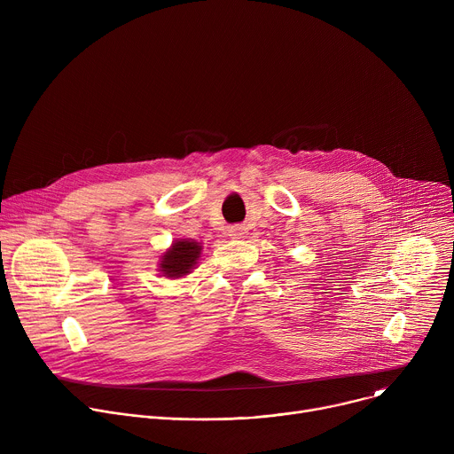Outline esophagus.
Segmentation results:
<instances>
[{"label": "esophagus", "mask_w": 454, "mask_h": 454, "mask_svg": "<svg viewBox=\"0 0 454 454\" xmlns=\"http://www.w3.org/2000/svg\"><path fill=\"white\" fill-rule=\"evenodd\" d=\"M230 237L231 239H246L247 237V228L244 224H235L230 228Z\"/></svg>", "instance_id": "1"}]
</instances>
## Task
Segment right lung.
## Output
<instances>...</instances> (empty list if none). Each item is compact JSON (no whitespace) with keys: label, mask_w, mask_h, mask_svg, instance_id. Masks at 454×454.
<instances>
[{"label":"right lung","mask_w":454,"mask_h":454,"mask_svg":"<svg viewBox=\"0 0 454 454\" xmlns=\"http://www.w3.org/2000/svg\"><path fill=\"white\" fill-rule=\"evenodd\" d=\"M201 254V246L196 240H176L172 247L163 254V261L160 264L163 275L170 278H179L198 264Z\"/></svg>","instance_id":"obj_1"}]
</instances>
